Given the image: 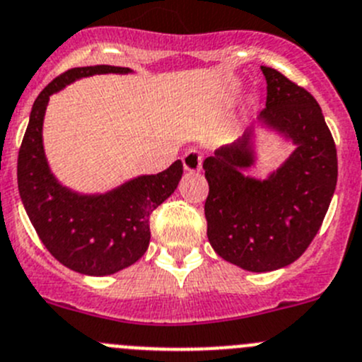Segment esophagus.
<instances>
[{"label":"esophagus","mask_w":362,"mask_h":362,"mask_svg":"<svg viewBox=\"0 0 362 362\" xmlns=\"http://www.w3.org/2000/svg\"><path fill=\"white\" fill-rule=\"evenodd\" d=\"M182 163H184L185 171L189 173H196V171L202 170V163H203V156L198 152V150H187L182 157Z\"/></svg>","instance_id":"obj_1"}]
</instances>
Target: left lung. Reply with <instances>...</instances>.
Segmentation results:
<instances>
[{
    "mask_svg": "<svg viewBox=\"0 0 362 362\" xmlns=\"http://www.w3.org/2000/svg\"><path fill=\"white\" fill-rule=\"evenodd\" d=\"M258 122L296 145L265 180L245 177L255 164V127L203 160L209 196L206 235L214 251L251 272L296 262L318 233L338 180V157L320 106L310 92L270 66Z\"/></svg>",
    "mask_w": 362,
    "mask_h": 362,
    "instance_id": "obj_1",
    "label": "left lung"
}]
</instances>
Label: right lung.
Segmentation results:
<instances>
[{"mask_svg":"<svg viewBox=\"0 0 362 362\" xmlns=\"http://www.w3.org/2000/svg\"><path fill=\"white\" fill-rule=\"evenodd\" d=\"M129 72L127 66H77L52 79L31 107L17 157L19 194L35 231L59 263L79 274L110 276L138 262L148 249L150 214L173 194L184 173L182 160H175L104 194H79L49 170L42 143L49 97L81 77Z\"/></svg>","mask_w":362,"mask_h":362,"instance_id":"add662e5","label":"right lung"}]
</instances>
